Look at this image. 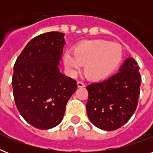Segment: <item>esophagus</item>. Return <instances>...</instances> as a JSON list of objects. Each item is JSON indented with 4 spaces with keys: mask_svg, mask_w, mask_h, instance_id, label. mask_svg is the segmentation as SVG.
Listing matches in <instances>:
<instances>
[{
    "mask_svg": "<svg viewBox=\"0 0 153 153\" xmlns=\"http://www.w3.org/2000/svg\"><path fill=\"white\" fill-rule=\"evenodd\" d=\"M77 86L79 88H82V87H85V84L82 83V82H77Z\"/></svg>",
    "mask_w": 153,
    "mask_h": 153,
    "instance_id": "1",
    "label": "esophagus"
}]
</instances>
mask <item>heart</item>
I'll use <instances>...</instances> for the list:
<instances>
[{"mask_svg": "<svg viewBox=\"0 0 153 153\" xmlns=\"http://www.w3.org/2000/svg\"><path fill=\"white\" fill-rule=\"evenodd\" d=\"M123 57L120 44L104 39L86 40L73 48L72 55L65 53L62 64L67 74L74 76L84 65V74L93 81H101L114 73Z\"/></svg>", "mask_w": 153, "mask_h": 153, "instance_id": "b5f03b06", "label": "heart"}]
</instances>
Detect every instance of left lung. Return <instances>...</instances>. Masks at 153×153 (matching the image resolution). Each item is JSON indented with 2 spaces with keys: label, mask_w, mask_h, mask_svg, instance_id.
<instances>
[{
  "label": "left lung",
  "mask_w": 153,
  "mask_h": 153,
  "mask_svg": "<svg viewBox=\"0 0 153 153\" xmlns=\"http://www.w3.org/2000/svg\"><path fill=\"white\" fill-rule=\"evenodd\" d=\"M140 67L127 58L116 73L106 80L86 86V113L94 126L102 130H116L134 114L140 94Z\"/></svg>",
  "instance_id": "1"
}]
</instances>
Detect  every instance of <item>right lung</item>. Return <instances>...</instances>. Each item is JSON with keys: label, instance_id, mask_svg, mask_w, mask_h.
Segmentation results:
<instances>
[{"label": "right lung", "instance_id": "obj_1", "mask_svg": "<svg viewBox=\"0 0 153 153\" xmlns=\"http://www.w3.org/2000/svg\"><path fill=\"white\" fill-rule=\"evenodd\" d=\"M64 34L51 32L30 40L16 61L12 85L17 109L35 128L50 129L62 121L77 82L59 71Z\"/></svg>", "mask_w": 153, "mask_h": 153}]
</instances>
